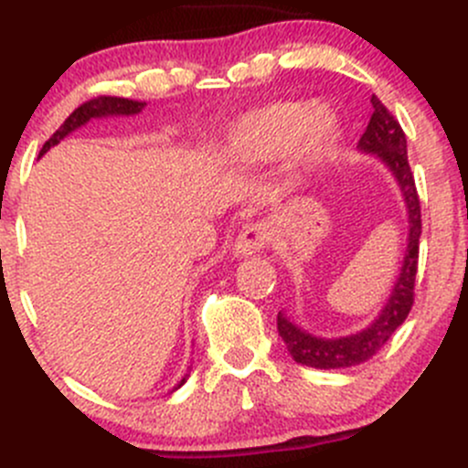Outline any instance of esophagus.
<instances>
[{
  "label": "esophagus",
  "instance_id": "obj_1",
  "mask_svg": "<svg viewBox=\"0 0 468 468\" xmlns=\"http://www.w3.org/2000/svg\"><path fill=\"white\" fill-rule=\"evenodd\" d=\"M271 239V230L264 221H255V224L242 226L239 235L235 238V253L238 255H253L260 253Z\"/></svg>",
  "mask_w": 468,
  "mask_h": 468
}]
</instances>
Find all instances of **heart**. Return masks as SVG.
Wrapping results in <instances>:
<instances>
[{
	"label": "heart",
	"instance_id": "obj_1",
	"mask_svg": "<svg viewBox=\"0 0 468 468\" xmlns=\"http://www.w3.org/2000/svg\"><path fill=\"white\" fill-rule=\"evenodd\" d=\"M336 122L321 107L304 102H271L233 122L229 152L244 165L275 161L292 150L296 164L312 168L327 154Z\"/></svg>",
	"mask_w": 468,
	"mask_h": 468
}]
</instances>
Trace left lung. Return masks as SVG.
Instances as JSON below:
<instances>
[{"mask_svg": "<svg viewBox=\"0 0 468 468\" xmlns=\"http://www.w3.org/2000/svg\"><path fill=\"white\" fill-rule=\"evenodd\" d=\"M370 102L375 112H372L366 132L358 139V150L366 154H377L395 175L408 210V249L390 298L370 327L350 334V336L318 338L293 324L284 314H278V332L293 361L318 367V370H336V367H352L370 361L386 346L388 338L397 332V327H401L415 303V275L421 235L420 195H417L415 176L408 164L406 134H403L399 121L388 112V107L377 96H372Z\"/></svg>", "mask_w": 468, "mask_h": 468, "instance_id": "8db88e82", "label": "left lung"}]
</instances>
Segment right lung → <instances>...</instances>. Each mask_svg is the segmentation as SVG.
<instances>
[{
	"label": "right lung",
	"mask_w": 468,
	"mask_h": 468,
	"mask_svg": "<svg viewBox=\"0 0 468 468\" xmlns=\"http://www.w3.org/2000/svg\"><path fill=\"white\" fill-rule=\"evenodd\" d=\"M145 107V102H139V101H130V98H118V96H98V98H91V101L82 102L78 110H73L71 114L65 122H62L60 127L56 130V134L51 136V139L47 141V144L42 145V150H39V154H44V152L48 150V147L58 145L62 139H65L67 134H71L73 130H78L80 125H85L87 121H91V118H101V116H132V114H139L141 110ZM186 375L184 378L179 381V386H184ZM176 386V388H179Z\"/></svg>",
	"instance_id": "add662e5"
}]
</instances>
